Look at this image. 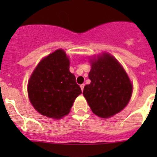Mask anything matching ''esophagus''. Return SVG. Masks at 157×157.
Returning <instances> with one entry per match:
<instances>
[{
	"label": "esophagus",
	"mask_w": 157,
	"mask_h": 157,
	"mask_svg": "<svg viewBox=\"0 0 157 157\" xmlns=\"http://www.w3.org/2000/svg\"><path fill=\"white\" fill-rule=\"evenodd\" d=\"M84 86H85V84H83H83L80 85V88H81L82 91H83V88H84Z\"/></svg>",
	"instance_id": "1"
}]
</instances>
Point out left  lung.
Instances as JSON below:
<instances>
[{"label":"left lung","mask_w":157,"mask_h":157,"mask_svg":"<svg viewBox=\"0 0 157 157\" xmlns=\"http://www.w3.org/2000/svg\"><path fill=\"white\" fill-rule=\"evenodd\" d=\"M91 63V83L84 86L83 94L93 113L109 118L127 105L132 84L123 67L108 54Z\"/></svg>","instance_id":"8db88e82"}]
</instances>
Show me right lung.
<instances>
[{
  "instance_id": "add662e5",
  "label": "right lung",
  "mask_w": 157,
  "mask_h": 157,
  "mask_svg": "<svg viewBox=\"0 0 157 157\" xmlns=\"http://www.w3.org/2000/svg\"><path fill=\"white\" fill-rule=\"evenodd\" d=\"M69 65L65 52L59 49L44 58L33 71L28 93L32 105L42 115L53 118L67 115L82 93Z\"/></svg>"
}]
</instances>
